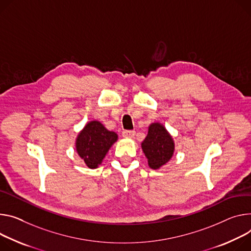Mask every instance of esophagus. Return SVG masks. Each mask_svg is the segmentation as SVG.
Returning a JSON list of instances; mask_svg holds the SVG:
<instances>
[{
	"label": "esophagus",
	"mask_w": 251,
	"mask_h": 251,
	"mask_svg": "<svg viewBox=\"0 0 251 251\" xmlns=\"http://www.w3.org/2000/svg\"><path fill=\"white\" fill-rule=\"evenodd\" d=\"M122 136L125 138H133L135 136V131L134 130H124L122 132Z\"/></svg>",
	"instance_id": "esophagus-1"
}]
</instances>
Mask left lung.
Wrapping results in <instances>:
<instances>
[{
  "mask_svg": "<svg viewBox=\"0 0 251 251\" xmlns=\"http://www.w3.org/2000/svg\"><path fill=\"white\" fill-rule=\"evenodd\" d=\"M142 150L151 169H159L169 162L175 150L172 136L160 123H152L148 127V134L141 143Z\"/></svg>",
  "mask_w": 251,
  "mask_h": 251,
  "instance_id": "8db88e82",
  "label": "left lung"
}]
</instances>
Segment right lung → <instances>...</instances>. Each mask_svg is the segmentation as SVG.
I'll use <instances>...</instances> for the list:
<instances>
[{"label":"right lung","mask_w":251,"mask_h":251,"mask_svg":"<svg viewBox=\"0 0 251 251\" xmlns=\"http://www.w3.org/2000/svg\"><path fill=\"white\" fill-rule=\"evenodd\" d=\"M117 139L118 135L115 132L109 131L101 122L93 120L79 132L75 143L76 151L87 167L95 169Z\"/></svg>","instance_id":"obj_1"}]
</instances>
